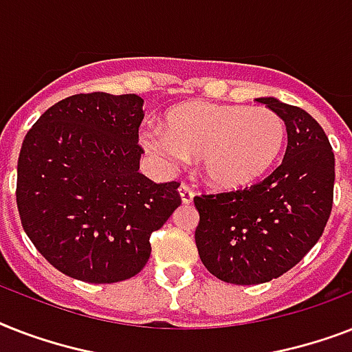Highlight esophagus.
<instances>
[{"instance_id":"1","label":"esophagus","mask_w":352,"mask_h":352,"mask_svg":"<svg viewBox=\"0 0 352 352\" xmlns=\"http://www.w3.org/2000/svg\"><path fill=\"white\" fill-rule=\"evenodd\" d=\"M179 193H181V199H182V203H184V204L192 203L193 195H195L193 188H190L188 184H181V188H179Z\"/></svg>"}]
</instances>
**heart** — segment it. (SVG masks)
Masks as SVG:
<instances>
[{
	"label": "heart",
	"mask_w": 352,
	"mask_h": 352,
	"mask_svg": "<svg viewBox=\"0 0 352 352\" xmlns=\"http://www.w3.org/2000/svg\"><path fill=\"white\" fill-rule=\"evenodd\" d=\"M166 131L148 127L144 148L168 166L201 157L204 179L219 190H239L265 175L287 142V126L268 107L188 102L166 113Z\"/></svg>",
	"instance_id": "1"
}]
</instances>
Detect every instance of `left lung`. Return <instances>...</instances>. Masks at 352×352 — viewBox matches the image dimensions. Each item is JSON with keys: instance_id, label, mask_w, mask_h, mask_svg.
Returning a JSON list of instances; mask_svg holds the SVG:
<instances>
[{"instance_id": "obj_1", "label": "left lung", "mask_w": 352, "mask_h": 352, "mask_svg": "<svg viewBox=\"0 0 352 352\" xmlns=\"http://www.w3.org/2000/svg\"><path fill=\"white\" fill-rule=\"evenodd\" d=\"M257 100L285 120L283 162L250 188L193 199L199 257L210 274L234 285L289 272L322 237L333 210L334 153L322 126L301 107Z\"/></svg>"}]
</instances>
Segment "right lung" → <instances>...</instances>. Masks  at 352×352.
I'll list each match as a JSON object with an SVG mask.
<instances>
[{
	"mask_svg": "<svg viewBox=\"0 0 352 352\" xmlns=\"http://www.w3.org/2000/svg\"><path fill=\"white\" fill-rule=\"evenodd\" d=\"M142 104L137 95H73L25 135L19 219L65 276L87 283L137 276L151 254V234L181 206L179 182L157 184L138 171Z\"/></svg>",
	"mask_w": 352,
	"mask_h": 352,
	"instance_id": "1",
	"label": "right lung"
}]
</instances>
